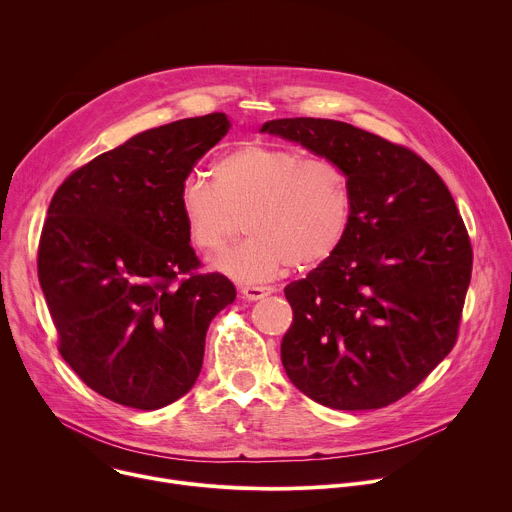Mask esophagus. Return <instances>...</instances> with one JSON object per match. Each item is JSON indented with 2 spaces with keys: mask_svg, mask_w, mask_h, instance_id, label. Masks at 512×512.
<instances>
[{
  "mask_svg": "<svg viewBox=\"0 0 512 512\" xmlns=\"http://www.w3.org/2000/svg\"><path fill=\"white\" fill-rule=\"evenodd\" d=\"M241 294H243L245 300L257 302V300H261V298L273 294V287H271V285H245V287L241 289Z\"/></svg>",
  "mask_w": 512,
  "mask_h": 512,
  "instance_id": "1",
  "label": "esophagus"
}]
</instances>
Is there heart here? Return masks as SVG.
Instances as JSON below:
<instances>
[{"mask_svg": "<svg viewBox=\"0 0 512 512\" xmlns=\"http://www.w3.org/2000/svg\"><path fill=\"white\" fill-rule=\"evenodd\" d=\"M188 241L218 253L241 231L251 235L214 265L253 283L287 265L312 269L342 245L352 218V190L344 170L326 158L265 143H247L218 158L212 180L188 176L180 186Z\"/></svg>", "mask_w": 512, "mask_h": 512, "instance_id": "obj_1", "label": "heart"}]
</instances>
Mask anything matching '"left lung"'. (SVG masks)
<instances>
[{"instance_id": "obj_1", "label": "left lung", "mask_w": 512, "mask_h": 512, "mask_svg": "<svg viewBox=\"0 0 512 512\" xmlns=\"http://www.w3.org/2000/svg\"><path fill=\"white\" fill-rule=\"evenodd\" d=\"M261 131L338 164L352 218L338 251L285 287L294 322L283 369L304 395L344 411L411 393L458 340L472 245L437 172L405 145L334 119H275Z\"/></svg>"}]
</instances>
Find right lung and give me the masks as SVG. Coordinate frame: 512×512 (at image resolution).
Listing matches in <instances>:
<instances>
[{"label": "right lung", "mask_w": 512, "mask_h": 512, "mask_svg": "<svg viewBox=\"0 0 512 512\" xmlns=\"http://www.w3.org/2000/svg\"><path fill=\"white\" fill-rule=\"evenodd\" d=\"M225 113L148 129L72 172L54 192L38 279L58 352L99 395L154 411L196 383L210 320L235 302L202 273L180 212L182 182L221 141Z\"/></svg>", "instance_id": "obj_1"}]
</instances>
